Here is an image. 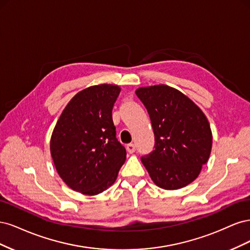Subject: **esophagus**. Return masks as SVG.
I'll use <instances>...</instances> for the list:
<instances>
[{
	"label": "esophagus",
	"instance_id": "34e87169",
	"mask_svg": "<svg viewBox=\"0 0 250 250\" xmlns=\"http://www.w3.org/2000/svg\"><path fill=\"white\" fill-rule=\"evenodd\" d=\"M126 150H127V152L133 153L135 151V145L134 144H128V145H126Z\"/></svg>",
	"mask_w": 250,
	"mask_h": 250
}]
</instances>
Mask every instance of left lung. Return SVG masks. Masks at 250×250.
<instances>
[{
  "label": "left lung",
  "mask_w": 250,
  "mask_h": 250,
  "mask_svg": "<svg viewBox=\"0 0 250 250\" xmlns=\"http://www.w3.org/2000/svg\"><path fill=\"white\" fill-rule=\"evenodd\" d=\"M149 113L154 150L141 157L154 184L176 190L198 177L211 150V131L204 113L179 90L168 85L135 92Z\"/></svg>",
  "instance_id": "1"
}]
</instances>
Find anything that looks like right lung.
I'll list each match as a JSON object with an SVG mask.
<instances>
[{
	"instance_id": "add662e5",
	"label": "right lung",
	"mask_w": 250,
	"mask_h": 250,
	"mask_svg": "<svg viewBox=\"0 0 250 250\" xmlns=\"http://www.w3.org/2000/svg\"><path fill=\"white\" fill-rule=\"evenodd\" d=\"M121 88L101 84L81 90L66 105L51 138L55 168L74 191L102 193L115 183L126 160L116 137L112 108Z\"/></svg>"
}]
</instances>
